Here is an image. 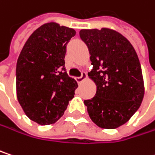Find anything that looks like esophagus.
I'll list each match as a JSON object with an SVG mask.
<instances>
[{
    "instance_id": "obj_1",
    "label": "esophagus",
    "mask_w": 155,
    "mask_h": 155,
    "mask_svg": "<svg viewBox=\"0 0 155 155\" xmlns=\"http://www.w3.org/2000/svg\"><path fill=\"white\" fill-rule=\"evenodd\" d=\"M87 78V74L85 73V72H82L81 73V75L80 76V77H76L75 78V80L77 81L78 83H81L83 80H85Z\"/></svg>"
}]
</instances>
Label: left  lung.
Returning <instances> with one entry per match:
<instances>
[{
	"label": "left lung",
	"mask_w": 155,
	"mask_h": 155,
	"mask_svg": "<svg viewBox=\"0 0 155 155\" xmlns=\"http://www.w3.org/2000/svg\"><path fill=\"white\" fill-rule=\"evenodd\" d=\"M93 65L89 77L97 92L84 105L91 120L102 129L126 123L142 103L145 86L138 57L131 43L110 28L81 29Z\"/></svg>",
	"instance_id": "obj_1"
}]
</instances>
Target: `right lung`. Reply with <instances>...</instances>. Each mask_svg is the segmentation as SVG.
Listing matches in <instances>:
<instances>
[{"label":"right lung","instance_id":"right-lung-1","mask_svg":"<svg viewBox=\"0 0 155 155\" xmlns=\"http://www.w3.org/2000/svg\"><path fill=\"white\" fill-rule=\"evenodd\" d=\"M76 32L49 22L25 43L17 62V97L25 114L40 125L55 123L74 97L76 81L64 68L66 44Z\"/></svg>","mask_w":155,"mask_h":155}]
</instances>
